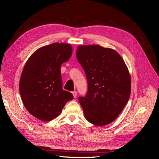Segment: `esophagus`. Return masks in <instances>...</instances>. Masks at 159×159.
I'll return each instance as SVG.
<instances>
[{
	"label": "esophagus",
	"instance_id": "34e87169",
	"mask_svg": "<svg viewBox=\"0 0 159 159\" xmlns=\"http://www.w3.org/2000/svg\"><path fill=\"white\" fill-rule=\"evenodd\" d=\"M72 94H73V95H74V98H76V95H77V91H72Z\"/></svg>",
	"mask_w": 159,
	"mask_h": 159
}]
</instances>
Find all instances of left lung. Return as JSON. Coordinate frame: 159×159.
<instances>
[{
  "mask_svg": "<svg viewBox=\"0 0 159 159\" xmlns=\"http://www.w3.org/2000/svg\"><path fill=\"white\" fill-rule=\"evenodd\" d=\"M77 60L88 80V93L79 102L85 118L98 126L112 123L124 109L131 94V80L118 53L99 45L78 46Z\"/></svg>",
  "mask_w": 159,
  "mask_h": 159,
  "instance_id": "obj_1",
  "label": "left lung"
}]
</instances>
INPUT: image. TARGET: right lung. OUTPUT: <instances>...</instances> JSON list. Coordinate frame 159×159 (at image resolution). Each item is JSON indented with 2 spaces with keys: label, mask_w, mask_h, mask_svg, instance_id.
Segmentation results:
<instances>
[{
  "label": "right lung",
  "mask_w": 159,
  "mask_h": 159,
  "mask_svg": "<svg viewBox=\"0 0 159 159\" xmlns=\"http://www.w3.org/2000/svg\"><path fill=\"white\" fill-rule=\"evenodd\" d=\"M71 54L70 44L53 43L36 50L26 62L19 90L28 111L40 121L54 119L74 99L70 92L62 89L60 70Z\"/></svg>",
  "instance_id": "1"
}]
</instances>
